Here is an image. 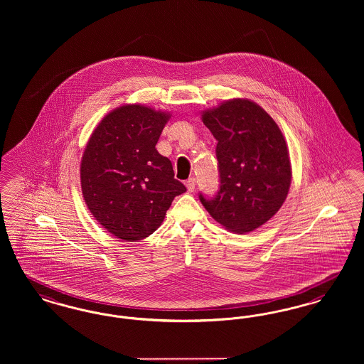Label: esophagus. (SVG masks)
Listing matches in <instances>:
<instances>
[{"label": "esophagus", "instance_id": "obj_1", "mask_svg": "<svg viewBox=\"0 0 364 364\" xmlns=\"http://www.w3.org/2000/svg\"><path fill=\"white\" fill-rule=\"evenodd\" d=\"M186 188H188V191H196V179H194V178H189V179L186 181Z\"/></svg>", "mask_w": 364, "mask_h": 364}]
</instances>
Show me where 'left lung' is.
Returning <instances> with one entry per match:
<instances>
[{"instance_id":"1","label":"left lung","mask_w":364,"mask_h":364,"mask_svg":"<svg viewBox=\"0 0 364 364\" xmlns=\"http://www.w3.org/2000/svg\"><path fill=\"white\" fill-rule=\"evenodd\" d=\"M218 141L219 189L198 194L210 216L238 234L269 220L287 200L291 181L287 141L257 104L235 98L203 114Z\"/></svg>"}]
</instances>
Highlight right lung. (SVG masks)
I'll return each instance as SVG.
<instances>
[{
  "label": "right lung",
  "mask_w": 364,
  "mask_h": 364,
  "mask_svg": "<svg viewBox=\"0 0 364 364\" xmlns=\"http://www.w3.org/2000/svg\"><path fill=\"white\" fill-rule=\"evenodd\" d=\"M168 119L144 105H124L105 116L87 142L80 163L83 198L116 238L149 237L173 197L186 191L173 178L170 159L156 151Z\"/></svg>",
  "instance_id": "right-lung-1"
}]
</instances>
